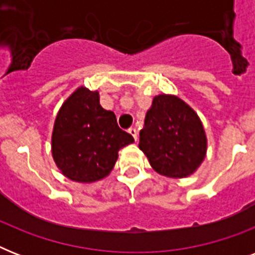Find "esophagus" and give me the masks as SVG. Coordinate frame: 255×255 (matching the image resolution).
Segmentation results:
<instances>
[{
  "mask_svg": "<svg viewBox=\"0 0 255 255\" xmlns=\"http://www.w3.org/2000/svg\"><path fill=\"white\" fill-rule=\"evenodd\" d=\"M128 132L131 133L132 136H133V139H135V141H137V131H136V128L131 127L129 129H128Z\"/></svg>",
  "mask_w": 255,
  "mask_h": 255,
  "instance_id": "esophagus-1",
  "label": "esophagus"
}]
</instances>
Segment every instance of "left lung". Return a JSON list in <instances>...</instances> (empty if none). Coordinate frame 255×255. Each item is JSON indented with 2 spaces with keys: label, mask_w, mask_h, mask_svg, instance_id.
I'll use <instances>...</instances> for the list:
<instances>
[{
  "label": "left lung",
  "mask_w": 255,
  "mask_h": 255,
  "mask_svg": "<svg viewBox=\"0 0 255 255\" xmlns=\"http://www.w3.org/2000/svg\"><path fill=\"white\" fill-rule=\"evenodd\" d=\"M139 148L157 173L186 177L200 167L206 136L197 114L177 96L159 95L148 110Z\"/></svg>",
  "instance_id": "left-lung-1"
}]
</instances>
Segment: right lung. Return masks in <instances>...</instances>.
<instances>
[{"label":"right lung","instance_id":"obj_1","mask_svg":"<svg viewBox=\"0 0 255 255\" xmlns=\"http://www.w3.org/2000/svg\"><path fill=\"white\" fill-rule=\"evenodd\" d=\"M133 137L120 129L112 111L99 104L98 91L81 87L58 112L53 131V157L70 180L92 182L106 177L118 152Z\"/></svg>","mask_w":255,"mask_h":255}]
</instances>
